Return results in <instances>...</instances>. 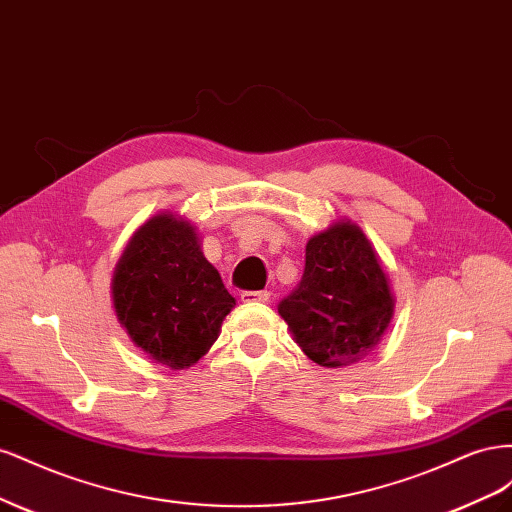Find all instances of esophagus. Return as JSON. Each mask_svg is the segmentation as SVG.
Here are the masks:
<instances>
[{
	"label": "esophagus",
	"mask_w": 512,
	"mask_h": 512,
	"mask_svg": "<svg viewBox=\"0 0 512 512\" xmlns=\"http://www.w3.org/2000/svg\"><path fill=\"white\" fill-rule=\"evenodd\" d=\"M271 299V292L269 290H247L241 294V301L243 303H267Z\"/></svg>",
	"instance_id": "34e87169"
}]
</instances>
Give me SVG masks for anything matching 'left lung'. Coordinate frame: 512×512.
Here are the masks:
<instances>
[{
    "mask_svg": "<svg viewBox=\"0 0 512 512\" xmlns=\"http://www.w3.org/2000/svg\"><path fill=\"white\" fill-rule=\"evenodd\" d=\"M393 307L374 247L350 222L309 239L301 282L277 305L307 359L322 367L369 356L389 327Z\"/></svg>",
    "mask_w": 512,
    "mask_h": 512,
    "instance_id": "1",
    "label": "left lung"
}]
</instances>
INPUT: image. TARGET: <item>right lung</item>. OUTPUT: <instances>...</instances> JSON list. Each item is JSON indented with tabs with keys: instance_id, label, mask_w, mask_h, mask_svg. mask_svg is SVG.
I'll use <instances>...</instances> for the list:
<instances>
[{
	"instance_id": "obj_1",
	"label": "right lung",
	"mask_w": 512,
	"mask_h": 512,
	"mask_svg": "<svg viewBox=\"0 0 512 512\" xmlns=\"http://www.w3.org/2000/svg\"><path fill=\"white\" fill-rule=\"evenodd\" d=\"M113 301L132 342L170 369L194 365L235 305L192 224L166 213L132 237L115 271Z\"/></svg>"
}]
</instances>
